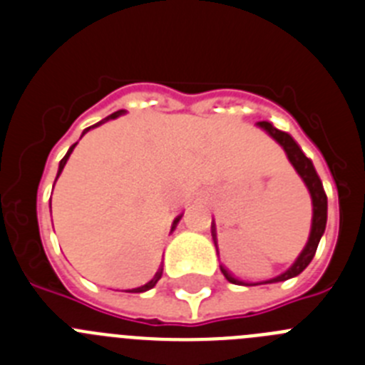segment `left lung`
Masks as SVG:
<instances>
[{"mask_svg":"<svg viewBox=\"0 0 365 365\" xmlns=\"http://www.w3.org/2000/svg\"><path fill=\"white\" fill-rule=\"evenodd\" d=\"M256 125L260 127V129H264L265 133H267L269 136L272 138V140H277V142L280 143L282 147H284L289 162L293 163V167L297 169V173L300 175V178L304 180V183L307 185V189H309L311 200H313V223H311L309 240H307L305 247L302 249L300 256H298L297 260H294V264L291 265L287 271L282 272V274H278L277 278H271V280L262 282V284H274V282H284V280H289V278L298 277V274H300V272L311 264L314 252H317L318 244H320L322 235H324V231H326L327 196H326V190H324V185H322V180L318 178L317 170H314L313 162H311V160L305 156L304 150H302L300 145L294 142L291 134L284 133V130H278L277 127L272 125V123H269V121H258ZM212 227H215V225H212ZM212 240H216L215 229H212ZM215 244H216V242H215ZM220 271L223 272V277L227 278L231 284L249 285V284H244L242 280H238V278L232 277L231 272L223 267V265H220Z\"/></svg>","mask_w":365,"mask_h":365,"instance_id":"8db88e82","label":"left lung"}]
</instances>
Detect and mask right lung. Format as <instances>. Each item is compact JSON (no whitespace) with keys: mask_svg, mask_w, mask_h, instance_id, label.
Here are the masks:
<instances>
[{"mask_svg":"<svg viewBox=\"0 0 365 365\" xmlns=\"http://www.w3.org/2000/svg\"><path fill=\"white\" fill-rule=\"evenodd\" d=\"M123 113H125V110H116V113H113V114H110V116H107V118H105V120L98 121L96 125H93V127H98V125H101V123H105V121L114 120V118L121 116V114H123ZM93 127H88V129H85V130H83V134L87 133V130H91V129H93ZM83 134H81V136H83ZM74 147H76V143H74V145H72L71 149H68V153L65 154V156H63V160H61V162H60V169H58V176H60V173H61V170H63L65 163H67L68 156H71V153H72V149H74ZM58 176H56V180H58ZM180 220H182V215H180V216H176V218H175V222H173V227H170V231H175V229H176V225H178V222H180ZM162 274H163V267H160L158 271H156V274H154V277L150 278V280L147 282V284L140 285V287H134V289H130V291H133V293H145V291H149V289H153L154 285L158 284V280H160V278H162Z\"/></svg>","mask_w":365,"mask_h":365,"instance_id":"add662e5","label":"right lung"}]
</instances>
